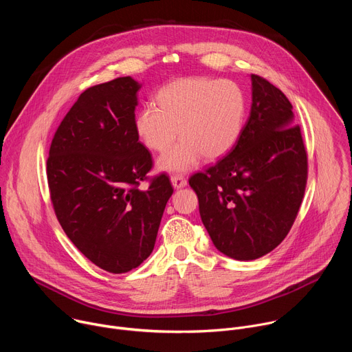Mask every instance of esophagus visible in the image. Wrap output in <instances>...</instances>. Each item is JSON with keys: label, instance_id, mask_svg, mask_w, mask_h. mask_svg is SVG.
<instances>
[{"label": "esophagus", "instance_id": "1", "mask_svg": "<svg viewBox=\"0 0 352 352\" xmlns=\"http://www.w3.org/2000/svg\"><path fill=\"white\" fill-rule=\"evenodd\" d=\"M171 185L174 186V189H181V188L186 186V179L182 178L181 175H173L171 177Z\"/></svg>", "mask_w": 352, "mask_h": 352}]
</instances>
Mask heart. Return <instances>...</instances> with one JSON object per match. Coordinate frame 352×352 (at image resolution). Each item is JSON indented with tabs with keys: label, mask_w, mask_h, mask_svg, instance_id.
<instances>
[{
	"label": "heart",
	"mask_w": 352,
	"mask_h": 352,
	"mask_svg": "<svg viewBox=\"0 0 352 352\" xmlns=\"http://www.w3.org/2000/svg\"><path fill=\"white\" fill-rule=\"evenodd\" d=\"M159 106L147 103L133 120L138 138L148 148L164 150L157 160L166 173H186L200 160L214 162L227 156L238 143L245 124L246 100L232 80L184 78L164 86Z\"/></svg>",
	"instance_id": "b5f03b06"
}]
</instances>
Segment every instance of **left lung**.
<instances>
[{"instance_id":"1","label":"left lung","mask_w":352,"mask_h":352,"mask_svg":"<svg viewBox=\"0 0 352 352\" xmlns=\"http://www.w3.org/2000/svg\"><path fill=\"white\" fill-rule=\"evenodd\" d=\"M252 104L231 152L190 177L214 246L235 261L269 254L288 234L302 202L308 160L285 94L250 75Z\"/></svg>"}]
</instances>
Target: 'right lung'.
<instances>
[{
  "label": "right lung",
  "mask_w": 352,
  "mask_h": 352,
  "mask_svg": "<svg viewBox=\"0 0 352 352\" xmlns=\"http://www.w3.org/2000/svg\"><path fill=\"white\" fill-rule=\"evenodd\" d=\"M140 87L125 76L85 90L58 126L47 160L63 230L90 262L114 274L153 252L174 192L164 174L139 188L152 168L133 128Z\"/></svg>",
  "instance_id": "right-lung-1"
}]
</instances>
